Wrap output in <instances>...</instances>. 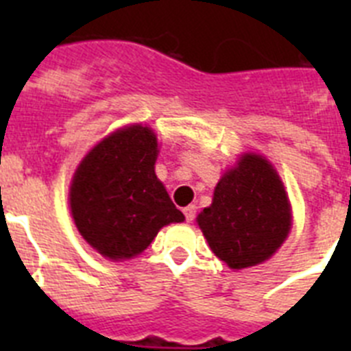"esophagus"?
<instances>
[{"instance_id": "1", "label": "esophagus", "mask_w": 351, "mask_h": 351, "mask_svg": "<svg viewBox=\"0 0 351 351\" xmlns=\"http://www.w3.org/2000/svg\"><path fill=\"white\" fill-rule=\"evenodd\" d=\"M195 216H197V207H195V206L184 207V218H186V221L191 223L195 219Z\"/></svg>"}]
</instances>
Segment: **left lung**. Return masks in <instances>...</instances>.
Returning a JSON list of instances; mask_svg holds the SVG:
<instances>
[{"instance_id": "1", "label": "left lung", "mask_w": 351, "mask_h": 351, "mask_svg": "<svg viewBox=\"0 0 351 351\" xmlns=\"http://www.w3.org/2000/svg\"><path fill=\"white\" fill-rule=\"evenodd\" d=\"M210 250L232 269L272 256L290 232V206L283 182L258 154H244L214 190L213 204L198 214Z\"/></svg>"}]
</instances>
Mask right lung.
Listing matches in <instances>:
<instances>
[{
    "instance_id": "right-lung-1",
    "label": "right lung",
    "mask_w": 351,
    "mask_h": 351,
    "mask_svg": "<svg viewBox=\"0 0 351 351\" xmlns=\"http://www.w3.org/2000/svg\"><path fill=\"white\" fill-rule=\"evenodd\" d=\"M158 142L147 126H128L91 149L73 176L71 216L98 253L112 260L138 255L184 214L154 173Z\"/></svg>"
}]
</instances>
